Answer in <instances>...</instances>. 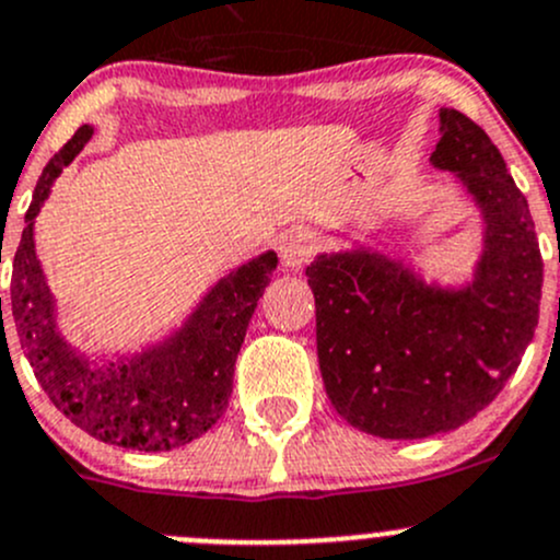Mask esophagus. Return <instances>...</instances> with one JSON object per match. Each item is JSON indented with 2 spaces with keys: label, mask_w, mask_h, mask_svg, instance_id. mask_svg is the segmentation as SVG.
I'll list each match as a JSON object with an SVG mask.
<instances>
[{
  "label": "esophagus",
  "mask_w": 560,
  "mask_h": 560,
  "mask_svg": "<svg viewBox=\"0 0 560 560\" xmlns=\"http://www.w3.org/2000/svg\"><path fill=\"white\" fill-rule=\"evenodd\" d=\"M316 246H319V241H316L312 230H290L279 246L281 262H284V268H301V265H306L314 257Z\"/></svg>",
  "instance_id": "esophagus-1"
}]
</instances>
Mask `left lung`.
I'll return each mask as SVG.
<instances>
[{
	"mask_svg": "<svg viewBox=\"0 0 560 560\" xmlns=\"http://www.w3.org/2000/svg\"><path fill=\"white\" fill-rule=\"evenodd\" d=\"M433 167L455 173L485 219L466 290H439L380 252L322 254L306 268L327 398L380 439H425L471 420L521 365L539 322L541 254L528 202L479 124L442 110Z\"/></svg>",
	"mask_w": 560,
	"mask_h": 560,
	"instance_id": "8db88e82",
	"label": "left lung"
}]
</instances>
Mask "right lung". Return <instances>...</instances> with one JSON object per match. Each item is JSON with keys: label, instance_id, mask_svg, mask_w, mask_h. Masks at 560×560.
I'll use <instances>...</instances> for the list:
<instances>
[{"label": "right lung", "instance_id": "obj_1", "mask_svg": "<svg viewBox=\"0 0 560 560\" xmlns=\"http://www.w3.org/2000/svg\"><path fill=\"white\" fill-rule=\"evenodd\" d=\"M92 132L89 124L78 129L39 175L13 257V322L39 387L67 420L105 444L165 453L200 439L228 409L248 319L279 259L268 252L233 270L162 347L107 369L89 365L56 332L54 298L35 254V217Z\"/></svg>", "mask_w": 560, "mask_h": 560}]
</instances>
